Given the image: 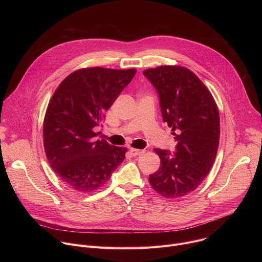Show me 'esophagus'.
I'll return each mask as SVG.
<instances>
[{
  "label": "esophagus",
  "instance_id": "1",
  "mask_svg": "<svg viewBox=\"0 0 262 262\" xmlns=\"http://www.w3.org/2000/svg\"><path fill=\"white\" fill-rule=\"evenodd\" d=\"M130 154L134 156V157H139V156H142L143 154H145V150L144 149H136V148H130L129 149Z\"/></svg>",
  "mask_w": 262,
  "mask_h": 262
}]
</instances>
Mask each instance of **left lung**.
<instances>
[{"label":"left lung","instance_id":"left-lung-1","mask_svg":"<svg viewBox=\"0 0 262 262\" xmlns=\"http://www.w3.org/2000/svg\"><path fill=\"white\" fill-rule=\"evenodd\" d=\"M156 88L164 122L172 127L174 154L156 148L161 167L149 175L160 195L173 199L196 190L208 175L217 152L220 117L215 101L196 74L181 66L143 71Z\"/></svg>","mask_w":262,"mask_h":262}]
</instances>
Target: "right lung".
I'll use <instances>...</instances> for the list:
<instances>
[{"mask_svg": "<svg viewBox=\"0 0 262 262\" xmlns=\"http://www.w3.org/2000/svg\"><path fill=\"white\" fill-rule=\"evenodd\" d=\"M135 74V68L79 69L52 96L43 122L45 150L54 172L73 190H98L125 159L126 148L97 140L95 130Z\"/></svg>", "mask_w": 262, "mask_h": 262, "instance_id": "obj_1", "label": "right lung"}]
</instances>
